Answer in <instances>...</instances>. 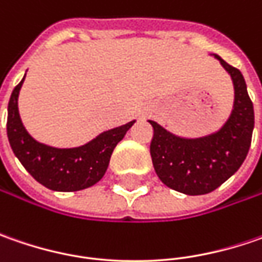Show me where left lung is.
I'll use <instances>...</instances> for the list:
<instances>
[{"label": "left lung", "mask_w": 262, "mask_h": 262, "mask_svg": "<svg viewBox=\"0 0 262 262\" xmlns=\"http://www.w3.org/2000/svg\"><path fill=\"white\" fill-rule=\"evenodd\" d=\"M232 77L233 109L219 131L200 138H182L155 121L150 155L160 181L186 195H203L226 182L244 163L254 131V106L244 76L214 55Z\"/></svg>", "instance_id": "obj_1"}]
</instances>
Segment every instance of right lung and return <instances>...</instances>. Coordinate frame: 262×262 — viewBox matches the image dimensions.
<instances>
[{
  "mask_svg": "<svg viewBox=\"0 0 262 262\" xmlns=\"http://www.w3.org/2000/svg\"><path fill=\"white\" fill-rule=\"evenodd\" d=\"M26 77V76H25ZM25 78L14 87L7 115V136L15 157L39 184L52 191H80L95 185L105 175L112 151L136 121L105 131L74 148H56L36 141L18 114L17 99Z\"/></svg>",
  "mask_w": 262,
  "mask_h": 262,
  "instance_id": "obj_1",
  "label": "right lung"
}]
</instances>
